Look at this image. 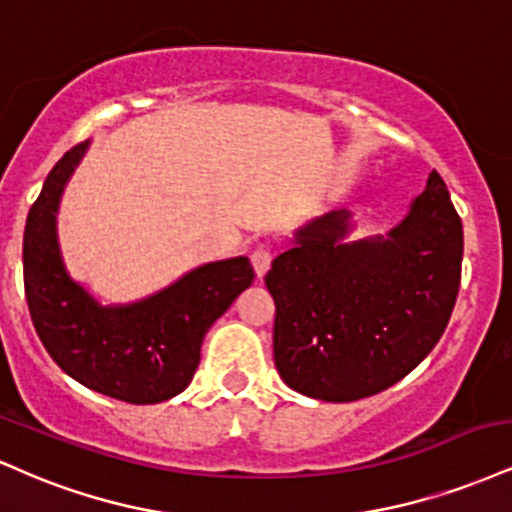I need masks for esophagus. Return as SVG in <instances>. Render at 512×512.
I'll return each mask as SVG.
<instances>
[{"mask_svg": "<svg viewBox=\"0 0 512 512\" xmlns=\"http://www.w3.org/2000/svg\"><path fill=\"white\" fill-rule=\"evenodd\" d=\"M250 260H252V267H255V272H257V279H262V276L267 274L269 264H272V250L262 248V245H260V248L252 250Z\"/></svg>", "mask_w": 512, "mask_h": 512, "instance_id": "obj_1", "label": "esophagus"}]
</instances>
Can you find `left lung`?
Instances as JSON below:
<instances>
[{"mask_svg":"<svg viewBox=\"0 0 512 512\" xmlns=\"http://www.w3.org/2000/svg\"><path fill=\"white\" fill-rule=\"evenodd\" d=\"M346 233L348 212L324 214L264 276L281 379L331 403L386 391L432 353L463 264V221L436 171L389 238Z\"/></svg>","mask_w":512,"mask_h":512,"instance_id":"8db88e82","label":"left lung"}]
</instances>
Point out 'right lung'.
Masks as SVG:
<instances>
[{"label":"right lung","mask_w":512,"mask_h":512,"mask_svg":"<svg viewBox=\"0 0 512 512\" xmlns=\"http://www.w3.org/2000/svg\"><path fill=\"white\" fill-rule=\"evenodd\" d=\"M71 147L45 178L23 233V286L42 346L69 377L135 405L181 393L200 365L202 338L255 281L248 257L197 267L135 305L102 307L69 279L57 243L61 190L83 157Z\"/></svg>","instance_id":"right-lung-1"}]
</instances>
